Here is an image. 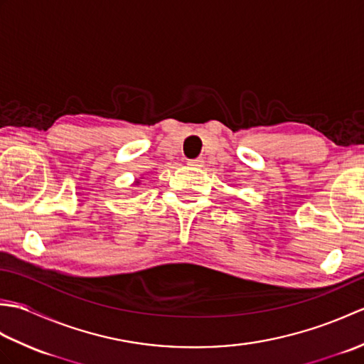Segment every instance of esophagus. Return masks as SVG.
<instances>
[{
	"mask_svg": "<svg viewBox=\"0 0 364 364\" xmlns=\"http://www.w3.org/2000/svg\"><path fill=\"white\" fill-rule=\"evenodd\" d=\"M188 166H191V167H202V166H203V159H202V158L189 159V161H188Z\"/></svg>",
	"mask_w": 364,
	"mask_h": 364,
	"instance_id": "obj_1",
	"label": "esophagus"
}]
</instances>
